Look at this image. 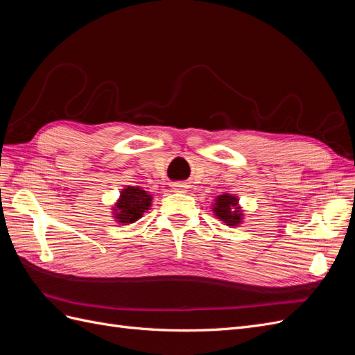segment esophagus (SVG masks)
Returning <instances> with one entry per match:
<instances>
[{
  "label": "esophagus",
  "mask_w": 355,
  "mask_h": 355,
  "mask_svg": "<svg viewBox=\"0 0 355 355\" xmlns=\"http://www.w3.org/2000/svg\"><path fill=\"white\" fill-rule=\"evenodd\" d=\"M173 191L175 192H187V185H184V184H175L173 185Z\"/></svg>",
  "instance_id": "obj_1"
}]
</instances>
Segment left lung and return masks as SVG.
I'll use <instances>...</instances> for the list:
<instances>
[{
  "label": "left lung",
  "mask_w": 355,
  "mask_h": 355,
  "mask_svg": "<svg viewBox=\"0 0 355 355\" xmlns=\"http://www.w3.org/2000/svg\"><path fill=\"white\" fill-rule=\"evenodd\" d=\"M211 211L220 222L228 227H239L244 220V211L240 206V198L234 194H222L214 198Z\"/></svg>",
  "instance_id": "obj_1"
}]
</instances>
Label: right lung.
<instances>
[{
    "label": "right lung",
    "mask_w": 355,
    "mask_h": 355,
    "mask_svg": "<svg viewBox=\"0 0 355 355\" xmlns=\"http://www.w3.org/2000/svg\"><path fill=\"white\" fill-rule=\"evenodd\" d=\"M153 196L139 187H127L121 189L120 197L112 206V218L116 223L128 225L141 219L146 210L151 209Z\"/></svg>",
    "instance_id": "obj_1"
}]
</instances>
